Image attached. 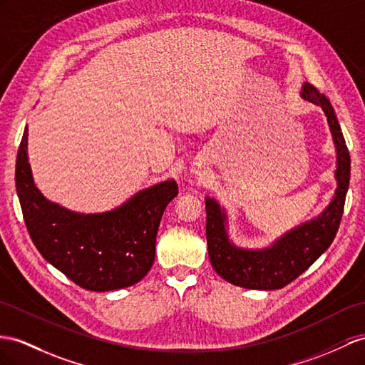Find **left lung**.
Here are the masks:
<instances>
[{
    "instance_id": "obj_1",
    "label": "left lung",
    "mask_w": 365,
    "mask_h": 365,
    "mask_svg": "<svg viewBox=\"0 0 365 365\" xmlns=\"http://www.w3.org/2000/svg\"><path fill=\"white\" fill-rule=\"evenodd\" d=\"M302 97L319 105L329 120L338 153V190L331 203L319 217L287 232L276 244L265 250H244L232 245L225 230V212L220 210L216 200L207 197L205 203L210 262L216 273L230 284L251 289L284 288L319 259L338 232L350 183V154L339 121L325 93H321L310 83H305Z\"/></svg>"
}]
</instances>
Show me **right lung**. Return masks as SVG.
<instances>
[{
	"label": "right lung",
	"mask_w": 365,
	"mask_h": 365,
	"mask_svg": "<svg viewBox=\"0 0 365 365\" xmlns=\"http://www.w3.org/2000/svg\"><path fill=\"white\" fill-rule=\"evenodd\" d=\"M24 223L41 256L81 288L110 292L137 284L151 269L166 205L179 188L166 180L140 191L120 208L78 214L43 197L27 160V128L15 168Z\"/></svg>",
	"instance_id": "add662e5"
}]
</instances>
